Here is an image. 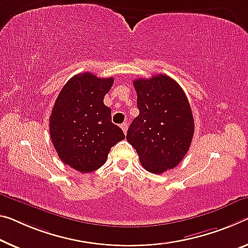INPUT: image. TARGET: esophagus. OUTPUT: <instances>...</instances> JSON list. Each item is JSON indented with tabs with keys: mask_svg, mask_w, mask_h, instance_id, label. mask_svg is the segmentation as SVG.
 Here are the masks:
<instances>
[{
	"mask_svg": "<svg viewBox=\"0 0 248 248\" xmlns=\"http://www.w3.org/2000/svg\"><path fill=\"white\" fill-rule=\"evenodd\" d=\"M121 128L123 129V132L125 133V134H126V132L128 129V124L126 123V122H125V123H123V124H121Z\"/></svg>",
	"mask_w": 248,
	"mask_h": 248,
	"instance_id": "1",
	"label": "esophagus"
}]
</instances>
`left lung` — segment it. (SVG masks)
<instances>
[{"mask_svg":"<svg viewBox=\"0 0 248 248\" xmlns=\"http://www.w3.org/2000/svg\"><path fill=\"white\" fill-rule=\"evenodd\" d=\"M140 114L129 125L126 140L148 172L162 174L182 162L194 134L187 96L167 75L133 81Z\"/></svg>","mask_w":248,"mask_h":248,"instance_id":"1","label":"left lung"}]
</instances>
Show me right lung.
<instances>
[{
    "instance_id": "add662e5",
    "label": "right lung",
    "mask_w": 248,
    "mask_h": 248,
    "mask_svg": "<svg viewBox=\"0 0 248 248\" xmlns=\"http://www.w3.org/2000/svg\"><path fill=\"white\" fill-rule=\"evenodd\" d=\"M113 83V78L78 74L63 86L53 106V146L61 161L81 173L100 169L111 148L125 139L123 131L112 123L111 108L103 102Z\"/></svg>"
}]
</instances>
